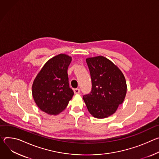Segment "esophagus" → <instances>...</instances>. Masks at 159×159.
Returning <instances> with one entry per match:
<instances>
[{
  "label": "esophagus",
  "mask_w": 159,
  "mask_h": 159,
  "mask_svg": "<svg viewBox=\"0 0 159 159\" xmlns=\"http://www.w3.org/2000/svg\"><path fill=\"white\" fill-rule=\"evenodd\" d=\"M74 92L75 94H78L80 93V89H75L74 90Z\"/></svg>",
  "instance_id": "34e87169"
}]
</instances>
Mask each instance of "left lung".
I'll list each match as a JSON object with an SVG mask.
<instances>
[{"label": "left lung", "mask_w": 159, "mask_h": 159, "mask_svg": "<svg viewBox=\"0 0 159 159\" xmlns=\"http://www.w3.org/2000/svg\"><path fill=\"white\" fill-rule=\"evenodd\" d=\"M92 79V91L83 98L89 112L103 119L116 112L124 101L127 85L124 75L110 60L103 56L87 58Z\"/></svg>", "instance_id": "obj_1"}]
</instances>
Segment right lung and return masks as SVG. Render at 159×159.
I'll return each instance as SVG.
<instances>
[{
    "label": "right lung",
    "instance_id": "add662e5",
    "mask_svg": "<svg viewBox=\"0 0 159 159\" xmlns=\"http://www.w3.org/2000/svg\"><path fill=\"white\" fill-rule=\"evenodd\" d=\"M72 58L61 54L48 60L34 80L33 99L41 111L57 115L64 111L74 92L69 84L67 69Z\"/></svg>",
    "mask_w": 159,
    "mask_h": 159
}]
</instances>
